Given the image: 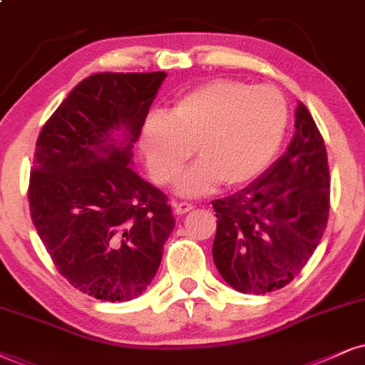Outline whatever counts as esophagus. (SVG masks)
Instances as JSON below:
<instances>
[{"label": "esophagus", "instance_id": "34e87169", "mask_svg": "<svg viewBox=\"0 0 365 365\" xmlns=\"http://www.w3.org/2000/svg\"><path fill=\"white\" fill-rule=\"evenodd\" d=\"M195 208L191 203H174V211L175 215H184V213H190V211Z\"/></svg>", "mask_w": 365, "mask_h": 365}]
</instances>
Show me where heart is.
I'll list each match as a JSON object with an SVG mask.
<instances>
[{
    "label": "heart",
    "instance_id": "b5f03b06",
    "mask_svg": "<svg viewBox=\"0 0 365 365\" xmlns=\"http://www.w3.org/2000/svg\"><path fill=\"white\" fill-rule=\"evenodd\" d=\"M287 127V106L271 86L250 88L218 79L192 89L174 103L169 116H147L140 133L150 178L160 186L175 179L179 192L203 195L223 182L240 187L257 179L276 157Z\"/></svg>",
    "mask_w": 365,
    "mask_h": 365
}]
</instances>
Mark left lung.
I'll list each match as a JSON object with an SVG mask.
<instances>
[{
	"label": "left lung",
	"mask_w": 365,
	"mask_h": 365,
	"mask_svg": "<svg viewBox=\"0 0 365 365\" xmlns=\"http://www.w3.org/2000/svg\"><path fill=\"white\" fill-rule=\"evenodd\" d=\"M286 152L235 195L213 201V260L233 289L265 294L301 272L320 244L330 213V170L323 137L298 103Z\"/></svg>",
	"instance_id": "8db88e82"
}]
</instances>
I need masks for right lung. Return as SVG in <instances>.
I'll use <instances>...</instances> for the list:
<instances>
[{
  "label": "right lung",
  "mask_w": 365,
  "mask_h": 365,
  "mask_svg": "<svg viewBox=\"0 0 365 365\" xmlns=\"http://www.w3.org/2000/svg\"><path fill=\"white\" fill-rule=\"evenodd\" d=\"M165 76H89L37 138L31 222L57 271L96 299L113 303L142 294L174 230L168 196L132 169L133 143Z\"/></svg>",
  "instance_id": "obj_1"
}]
</instances>
